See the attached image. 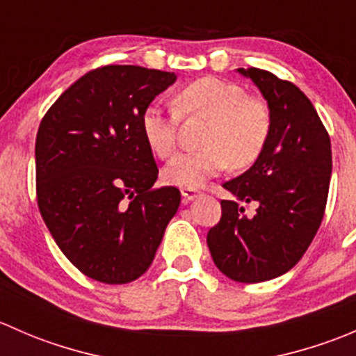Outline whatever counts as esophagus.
<instances>
[{
	"mask_svg": "<svg viewBox=\"0 0 356 356\" xmlns=\"http://www.w3.org/2000/svg\"><path fill=\"white\" fill-rule=\"evenodd\" d=\"M181 195H182V200H184V201H193L195 198H198L201 193L198 191V189L182 188V189H181Z\"/></svg>",
	"mask_w": 356,
	"mask_h": 356,
	"instance_id": "34e87169",
	"label": "esophagus"
}]
</instances>
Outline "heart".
<instances>
[{
  "label": "heart",
  "mask_w": 356,
  "mask_h": 356,
  "mask_svg": "<svg viewBox=\"0 0 356 356\" xmlns=\"http://www.w3.org/2000/svg\"><path fill=\"white\" fill-rule=\"evenodd\" d=\"M175 105L177 110H168L152 103L143 111V134L160 158L174 153L181 113L207 115L210 122L203 136L207 146L177 153L163 168L168 184L195 189L224 170L229 161L232 167H246L260 156L270 136L268 106L234 82L201 77L179 89Z\"/></svg>",
  "instance_id": "b5f03b06"
}]
</instances>
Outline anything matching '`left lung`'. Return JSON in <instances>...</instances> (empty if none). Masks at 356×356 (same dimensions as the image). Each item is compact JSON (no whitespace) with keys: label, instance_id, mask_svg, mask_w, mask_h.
Instances as JSON below:
<instances>
[{"label":"left lung","instance_id":"8db88e82","mask_svg":"<svg viewBox=\"0 0 356 356\" xmlns=\"http://www.w3.org/2000/svg\"><path fill=\"white\" fill-rule=\"evenodd\" d=\"M267 102L272 129L264 152L224 188L222 217L208 231L211 258L238 282H264L291 270L317 234L332 174L331 139L303 91L260 68H238ZM254 200L253 218L243 202Z\"/></svg>","mask_w":356,"mask_h":356}]
</instances>
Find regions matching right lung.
<instances>
[{"instance_id":"add662e5","label":"right lung","mask_w":356,"mask_h":356,"mask_svg":"<svg viewBox=\"0 0 356 356\" xmlns=\"http://www.w3.org/2000/svg\"><path fill=\"white\" fill-rule=\"evenodd\" d=\"M175 79L138 65L96 68L39 125V211L63 254L95 281L141 277L181 203L177 188L153 189L158 168L141 127L143 111Z\"/></svg>"}]
</instances>
